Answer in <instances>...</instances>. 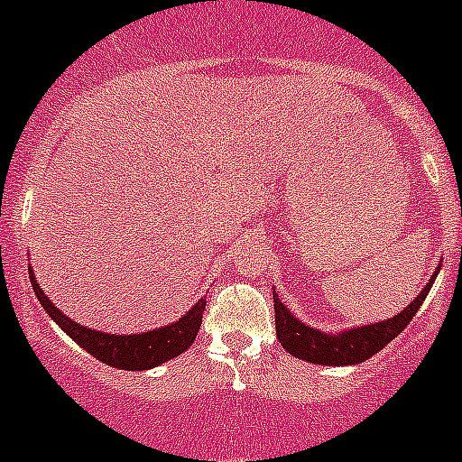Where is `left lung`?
<instances>
[{
  "label": "left lung",
  "mask_w": 462,
  "mask_h": 462,
  "mask_svg": "<svg viewBox=\"0 0 462 462\" xmlns=\"http://www.w3.org/2000/svg\"><path fill=\"white\" fill-rule=\"evenodd\" d=\"M438 271L431 275V280L427 282L422 291H420L418 298L409 304L406 309H402L397 316L386 318L382 322H370V325L361 327H350V329L343 331H320L311 325H304L300 318H295L289 311L284 302L280 300V295L273 289V302H275V329H277V340L282 343L289 355H293L295 359L309 361V364L316 365H355L364 364L365 359L374 356L377 352H382L411 320L418 313V309L422 307L424 298L431 291L433 282H436Z\"/></svg>",
  "instance_id": "obj_1"
}]
</instances>
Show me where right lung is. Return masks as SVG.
<instances>
[{
    "mask_svg": "<svg viewBox=\"0 0 462 462\" xmlns=\"http://www.w3.org/2000/svg\"><path fill=\"white\" fill-rule=\"evenodd\" d=\"M29 277L31 284H33L35 298L40 300V304L44 307V311L49 313L53 322L74 340L76 345H80L88 355H92L94 359H98L101 364L112 365V368L119 370H151L158 368L164 361L173 359V356L182 355L187 347H191V343L196 340V334L200 329V322H203V311H205V298H200L185 316L178 318L171 325L158 327V329L142 331V334H107V331L92 329V327H85L80 322L67 318L51 300L47 298L42 289H40L38 280L33 275V268L29 266Z\"/></svg>",
    "mask_w": 462,
    "mask_h": 462,
    "instance_id": "1",
    "label": "right lung"
}]
</instances>
